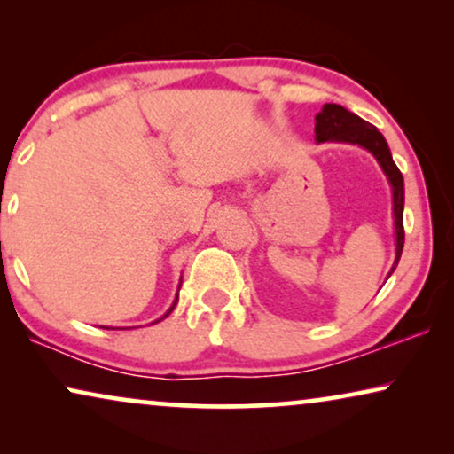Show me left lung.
Listing matches in <instances>:
<instances>
[{
    "label": "left lung",
    "instance_id": "obj_1",
    "mask_svg": "<svg viewBox=\"0 0 454 454\" xmlns=\"http://www.w3.org/2000/svg\"><path fill=\"white\" fill-rule=\"evenodd\" d=\"M316 142H349L357 145L374 154L378 165L387 173L390 188H393V213H395V241H396V256L395 264L390 269L388 277L399 264L403 254V244H405V229H403V207H405V184L399 167L395 165L390 148L384 140V136L362 117L351 114L345 107L334 103H326L318 115H316Z\"/></svg>",
    "mask_w": 454,
    "mask_h": 454
}]
</instances>
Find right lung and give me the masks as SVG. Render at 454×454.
<instances>
[{"label":"right lung","instance_id":"right-lung-1","mask_svg":"<svg viewBox=\"0 0 454 454\" xmlns=\"http://www.w3.org/2000/svg\"><path fill=\"white\" fill-rule=\"evenodd\" d=\"M177 295H179V294H177ZM176 303H177V297H176V301H173V306H171L169 309H167V314L163 316V318H167V316H169V314L173 312V308H176ZM163 318H160V320H163ZM157 322H159V320H157ZM153 325H154V322H153Z\"/></svg>","mask_w":454,"mask_h":454}]
</instances>
